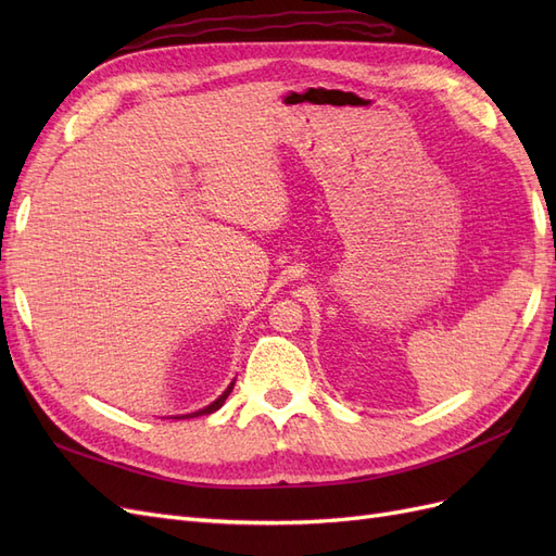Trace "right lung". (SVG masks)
Here are the masks:
<instances>
[{"label":"right lung","mask_w":556,"mask_h":556,"mask_svg":"<svg viewBox=\"0 0 556 556\" xmlns=\"http://www.w3.org/2000/svg\"><path fill=\"white\" fill-rule=\"evenodd\" d=\"M233 390V382L227 387V390L220 394V396H217L213 403H211V406H206L204 410H197V413H190V415H180V417H176V419H188V417H194V415H211V413H215L217 408H220L223 406V403H225V399L229 396V392Z\"/></svg>","instance_id":"right-lung-1"}]
</instances>
